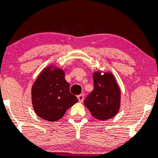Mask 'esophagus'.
Wrapping results in <instances>:
<instances>
[{
	"instance_id": "1",
	"label": "esophagus",
	"mask_w": 158,
	"mask_h": 158,
	"mask_svg": "<svg viewBox=\"0 0 158 158\" xmlns=\"http://www.w3.org/2000/svg\"><path fill=\"white\" fill-rule=\"evenodd\" d=\"M77 97H78V99H79V102H83V100H84V95L83 94L79 95Z\"/></svg>"
}]
</instances>
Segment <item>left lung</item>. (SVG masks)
I'll list each match as a JSON object with an SVG mask.
<instances>
[{
    "label": "left lung",
    "instance_id": "8db88e82",
    "mask_svg": "<svg viewBox=\"0 0 158 158\" xmlns=\"http://www.w3.org/2000/svg\"><path fill=\"white\" fill-rule=\"evenodd\" d=\"M94 89L84 104L96 119L106 120L114 116L120 106V90L111 73H93Z\"/></svg>",
    "mask_w": 158,
    "mask_h": 158
}]
</instances>
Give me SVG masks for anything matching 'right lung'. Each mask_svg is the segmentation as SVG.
Returning a JSON list of instances; mask_svg holds the SVG:
<instances>
[{
  "label": "right lung",
  "instance_id": "1",
  "mask_svg": "<svg viewBox=\"0 0 158 158\" xmlns=\"http://www.w3.org/2000/svg\"><path fill=\"white\" fill-rule=\"evenodd\" d=\"M52 65L46 67L34 82L31 100L35 113L49 122L59 120L69 107L78 102L69 92V83L65 79V73Z\"/></svg>",
  "mask_w": 158,
  "mask_h": 158
}]
</instances>
